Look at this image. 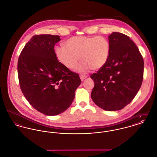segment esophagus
I'll return each mask as SVG.
<instances>
[{
  "label": "esophagus",
  "mask_w": 157,
  "mask_h": 157,
  "mask_svg": "<svg viewBox=\"0 0 157 157\" xmlns=\"http://www.w3.org/2000/svg\"><path fill=\"white\" fill-rule=\"evenodd\" d=\"M87 76H86V75H80V78H81V80L82 81H83L86 78H87Z\"/></svg>",
  "instance_id": "obj_1"
}]
</instances>
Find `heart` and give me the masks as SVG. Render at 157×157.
<instances>
[{"mask_svg": "<svg viewBox=\"0 0 157 157\" xmlns=\"http://www.w3.org/2000/svg\"><path fill=\"white\" fill-rule=\"evenodd\" d=\"M110 51V43L104 36H75L66 41V46H56L55 54L58 61L69 69L76 68L80 58L82 63L78 71L86 73L91 69H102L108 60Z\"/></svg>", "mask_w": 157, "mask_h": 157, "instance_id": "b5f03b06", "label": "heart"}]
</instances>
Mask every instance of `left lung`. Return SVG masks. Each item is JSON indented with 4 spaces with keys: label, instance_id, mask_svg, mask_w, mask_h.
<instances>
[{
    "label": "left lung",
    "instance_id": "left-lung-1",
    "mask_svg": "<svg viewBox=\"0 0 157 157\" xmlns=\"http://www.w3.org/2000/svg\"><path fill=\"white\" fill-rule=\"evenodd\" d=\"M110 55L104 66L93 73L91 97L106 111H117L129 104L141 87L144 70L143 57L130 38L114 32L108 36Z\"/></svg>",
    "mask_w": 157,
    "mask_h": 157
}]
</instances>
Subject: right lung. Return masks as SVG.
Returning a JSON list of instances; mask_svg holds the SVG:
<instances>
[{
    "instance_id": "add662e5",
    "label": "right lung",
    "mask_w": 157,
    "mask_h": 157,
    "mask_svg": "<svg viewBox=\"0 0 157 157\" xmlns=\"http://www.w3.org/2000/svg\"><path fill=\"white\" fill-rule=\"evenodd\" d=\"M60 40L59 35H34L18 60L19 84L24 96L35 109L47 116L66 111L81 83L78 74L61 64L55 56L54 46Z\"/></svg>"
}]
</instances>
